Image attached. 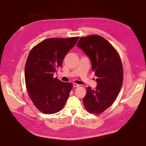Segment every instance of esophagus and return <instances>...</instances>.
<instances>
[{"instance_id":"esophagus-1","label":"esophagus","mask_w":146,"mask_h":146,"mask_svg":"<svg viewBox=\"0 0 146 146\" xmlns=\"http://www.w3.org/2000/svg\"><path fill=\"white\" fill-rule=\"evenodd\" d=\"M73 86L74 87H78L80 86V85L77 84H76V83H73Z\"/></svg>"}]
</instances>
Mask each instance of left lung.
Returning <instances> with one entry per match:
<instances>
[{
  "label": "left lung",
  "instance_id": "left-lung-1",
  "mask_svg": "<svg viewBox=\"0 0 146 146\" xmlns=\"http://www.w3.org/2000/svg\"><path fill=\"white\" fill-rule=\"evenodd\" d=\"M77 46L90 58L97 77V87L87 88L84 105L88 112L100 113L113 103L121 89L123 73L120 56L113 46L100 35L82 37Z\"/></svg>",
  "mask_w": 146,
  "mask_h": 146
}]
</instances>
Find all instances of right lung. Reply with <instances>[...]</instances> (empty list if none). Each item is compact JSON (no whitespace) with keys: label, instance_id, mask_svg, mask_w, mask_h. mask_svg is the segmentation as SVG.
<instances>
[{"label":"right lung","instance_id":"add662e5","mask_svg":"<svg viewBox=\"0 0 146 146\" xmlns=\"http://www.w3.org/2000/svg\"><path fill=\"white\" fill-rule=\"evenodd\" d=\"M78 39V36L48 38L30 52L25 66L26 88L36 108L44 113L60 111L69 98L72 83L60 81L54 75Z\"/></svg>","mask_w":146,"mask_h":146}]
</instances>
